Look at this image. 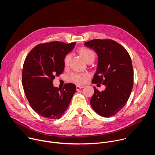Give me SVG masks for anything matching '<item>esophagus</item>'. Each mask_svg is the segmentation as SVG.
Instances as JSON below:
<instances>
[{
	"label": "esophagus",
	"instance_id": "obj_1",
	"mask_svg": "<svg viewBox=\"0 0 155 155\" xmlns=\"http://www.w3.org/2000/svg\"><path fill=\"white\" fill-rule=\"evenodd\" d=\"M84 86H76V90L77 91L79 90L80 89H81V88H83Z\"/></svg>",
	"mask_w": 155,
	"mask_h": 155
}]
</instances>
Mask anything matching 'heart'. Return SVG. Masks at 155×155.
Returning a JSON list of instances; mask_svg holds the SVG:
<instances>
[{
  "label": "heart",
  "mask_w": 155,
  "mask_h": 155,
  "mask_svg": "<svg viewBox=\"0 0 155 155\" xmlns=\"http://www.w3.org/2000/svg\"><path fill=\"white\" fill-rule=\"evenodd\" d=\"M80 54L83 56L84 60L88 62L90 61H94L95 59V54L94 52L87 48H81L79 50ZM71 54L69 53L66 55L64 59V64L65 66L69 65L71 59ZM88 78V75L86 74L78 73V72H71L68 75V80L69 81L78 84H84Z\"/></svg>",
  "instance_id": "1"
}]
</instances>
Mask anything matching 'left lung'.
<instances>
[{"instance_id": "1", "label": "left lung", "mask_w": 155, "mask_h": 155, "mask_svg": "<svg viewBox=\"0 0 155 155\" xmlns=\"http://www.w3.org/2000/svg\"><path fill=\"white\" fill-rule=\"evenodd\" d=\"M98 55L97 71L93 83L106 86L102 92L94 87L90 104L103 117L114 116L126 104L133 87V68L127 50L111 39H93L85 42Z\"/></svg>"}]
</instances>
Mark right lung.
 <instances>
[{
	"label": "right lung",
	"instance_id": "right-lung-1",
	"mask_svg": "<svg viewBox=\"0 0 155 155\" xmlns=\"http://www.w3.org/2000/svg\"><path fill=\"white\" fill-rule=\"evenodd\" d=\"M75 44L58 41L40 43L25 59L22 73L25 93L32 108L43 117L61 118L76 91V86L72 83L65 84L61 90L53 84L55 77L64 71L65 55Z\"/></svg>",
	"mask_w": 155,
	"mask_h": 155
}]
</instances>
